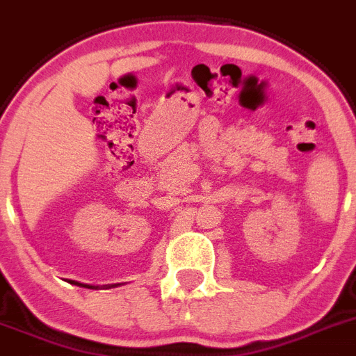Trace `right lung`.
<instances>
[{"mask_svg":"<svg viewBox=\"0 0 356 356\" xmlns=\"http://www.w3.org/2000/svg\"><path fill=\"white\" fill-rule=\"evenodd\" d=\"M68 283H70V284H75V286L89 288V290H99V288H102V286H92V284H84V283H79V281H70V279H68ZM121 284H122V283H121ZM115 286H119V283H118V284H105V286H103V288H115Z\"/></svg>","mask_w":356,"mask_h":356,"instance_id":"right-lung-1","label":"right lung"}]
</instances>
